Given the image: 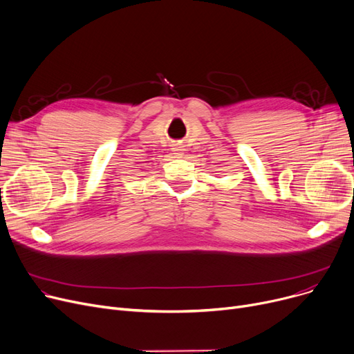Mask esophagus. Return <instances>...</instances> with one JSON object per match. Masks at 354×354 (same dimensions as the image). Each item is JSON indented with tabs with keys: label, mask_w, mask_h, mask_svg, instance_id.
Wrapping results in <instances>:
<instances>
[{
	"label": "esophagus",
	"mask_w": 354,
	"mask_h": 354,
	"mask_svg": "<svg viewBox=\"0 0 354 354\" xmlns=\"http://www.w3.org/2000/svg\"><path fill=\"white\" fill-rule=\"evenodd\" d=\"M172 152H174L175 158H182V155H183V146L175 145V146L172 147Z\"/></svg>",
	"instance_id": "34e87169"
}]
</instances>
